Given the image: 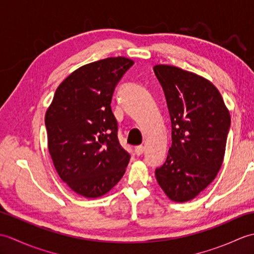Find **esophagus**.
<instances>
[{
	"instance_id": "obj_1",
	"label": "esophagus",
	"mask_w": 254,
	"mask_h": 254,
	"mask_svg": "<svg viewBox=\"0 0 254 254\" xmlns=\"http://www.w3.org/2000/svg\"><path fill=\"white\" fill-rule=\"evenodd\" d=\"M144 146H136L135 148H134V153H135V155L137 156H141L143 153H144Z\"/></svg>"
}]
</instances>
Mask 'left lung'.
<instances>
[{
  "instance_id": "left-lung-1",
  "label": "left lung",
  "mask_w": 254,
  "mask_h": 254,
  "mask_svg": "<svg viewBox=\"0 0 254 254\" xmlns=\"http://www.w3.org/2000/svg\"><path fill=\"white\" fill-rule=\"evenodd\" d=\"M171 121V147L155 170L170 199L195 197L222 167L230 127L229 111L215 86L198 75L171 65H156Z\"/></svg>"
}]
</instances>
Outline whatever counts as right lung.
Listing matches in <instances>:
<instances>
[{"label": "right lung", "instance_id": "right-lung-1", "mask_svg": "<svg viewBox=\"0 0 254 254\" xmlns=\"http://www.w3.org/2000/svg\"><path fill=\"white\" fill-rule=\"evenodd\" d=\"M133 64L118 57L79 67L57 88L46 113L53 165L62 181L79 195H104L126 172L130 154L119 142L111 100Z\"/></svg>", "mask_w": 254, "mask_h": 254}]
</instances>
